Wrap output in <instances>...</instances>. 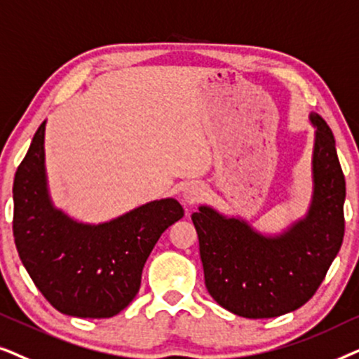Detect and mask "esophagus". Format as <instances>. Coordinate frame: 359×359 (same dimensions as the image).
Here are the masks:
<instances>
[{"label":"esophagus","mask_w":359,"mask_h":359,"mask_svg":"<svg viewBox=\"0 0 359 359\" xmlns=\"http://www.w3.org/2000/svg\"><path fill=\"white\" fill-rule=\"evenodd\" d=\"M205 197V189L200 184H190L184 190V202L187 205H195L202 202Z\"/></svg>","instance_id":"obj_1"}]
</instances>
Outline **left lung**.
<instances>
[{
  "instance_id": "8db88e82",
  "label": "left lung",
  "mask_w": 359,
  "mask_h": 359,
  "mask_svg": "<svg viewBox=\"0 0 359 359\" xmlns=\"http://www.w3.org/2000/svg\"><path fill=\"white\" fill-rule=\"evenodd\" d=\"M315 126L313 198L309 215L284 235L262 236L210 207L192 215L205 285L223 309L246 318H272L307 304L327 276L345 235V175L325 119Z\"/></svg>"
}]
</instances>
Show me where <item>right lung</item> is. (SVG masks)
<instances>
[{
	"mask_svg": "<svg viewBox=\"0 0 359 359\" xmlns=\"http://www.w3.org/2000/svg\"><path fill=\"white\" fill-rule=\"evenodd\" d=\"M44 131L46 121L14 175L16 250L52 307L72 317L109 318L136 297L152 248L184 208L164 198L108 223L74 222L52 207L47 194Z\"/></svg>",
	"mask_w": 359,
	"mask_h": 359,
	"instance_id": "add662e5",
	"label": "right lung"
}]
</instances>
